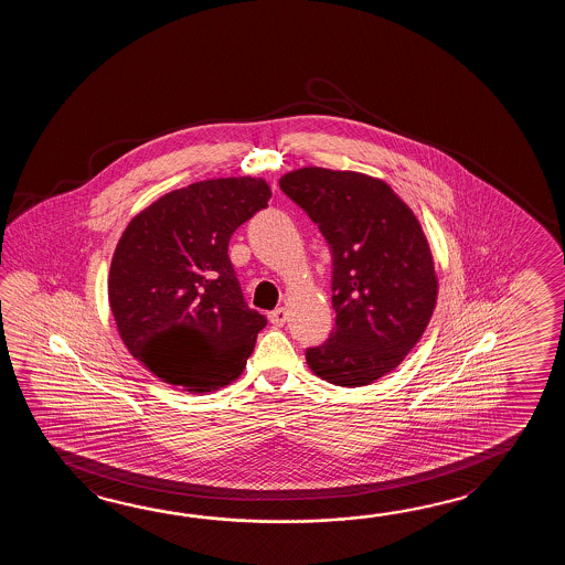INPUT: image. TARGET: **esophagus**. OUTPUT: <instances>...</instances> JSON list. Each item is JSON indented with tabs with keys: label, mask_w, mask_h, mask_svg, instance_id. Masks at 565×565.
I'll return each mask as SVG.
<instances>
[{
	"label": "esophagus",
	"mask_w": 565,
	"mask_h": 565,
	"mask_svg": "<svg viewBox=\"0 0 565 565\" xmlns=\"http://www.w3.org/2000/svg\"><path fill=\"white\" fill-rule=\"evenodd\" d=\"M268 319H270V323L275 324V327H282V324L287 323V309L278 307L275 311L268 312Z\"/></svg>",
	"instance_id": "1"
}]
</instances>
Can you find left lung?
I'll return each instance as SVG.
<instances>
[{"label": "left lung", "instance_id": "1", "mask_svg": "<svg viewBox=\"0 0 565 565\" xmlns=\"http://www.w3.org/2000/svg\"><path fill=\"white\" fill-rule=\"evenodd\" d=\"M278 183L333 260L335 329L307 349V363L329 384H372L396 370L433 317L438 282L420 222L385 181L355 171L302 168Z\"/></svg>", "mask_w": 565, "mask_h": 565}]
</instances>
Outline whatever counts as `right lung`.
Segmentation results:
<instances>
[{"instance_id":"1","label":"right lung","mask_w":565,"mask_h":565,"mask_svg":"<svg viewBox=\"0 0 565 565\" xmlns=\"http://www.w3.org/2000/svg\"><path fill=\"white\" fill-rule=\"evenodd\" d=\"M270 195L256 178L198 181L122 232L108 273L110 311L132 358L163 382L205 394L244 370L266 317L246 305L228 242Z\"/></svg>"}]
</instances>
